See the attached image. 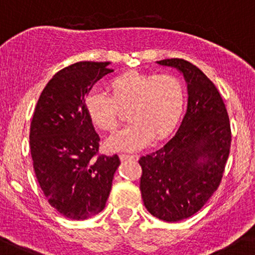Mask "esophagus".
<instances>
[{"label": "esophagus", "instance_id": "34e87169", "mask_svg": "<svg viewBox=\"0 0 255 255\" xmlns=\"http://www.w3.org/2000/svg\"><path fill=\"white\" fill-rule=\"evenodd\" d=\"M119 157H120V159H122V161H127V159H133V158H135V156H132V154H128V153H120Z\"/></svg>", "mask_w": 255, "mask_h": 255}]
</instances>
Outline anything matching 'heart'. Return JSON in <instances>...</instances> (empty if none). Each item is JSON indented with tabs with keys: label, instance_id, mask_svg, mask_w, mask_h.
Here are the masks:
<instances>
[{
	"label": "heart",
	"instance_id": "1",
	"mask_svg": "<svg viewBox=\"0 0 255 255\" xmlns=\"http://www.w3.org/2000/svg\"><path fill=\"white\" fill-rule=\"evenodd\" d=\"M110 94L91 89L83 106L97 128L114 132L122 122V110H128L130 125L109 138L112 149L135 151L152 138L169 136L180 122L185 108V88L182 81L169 73L128 71L108 82Z\"/></svg>",
	"mask_w": 255,
	"mask_h": 255
}]
</instances>
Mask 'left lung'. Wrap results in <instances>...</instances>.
<instances>
[{
  "label": "left lung",
  "instance_id": "obj_1",
  "mask_svg": "<svg viewBox=\"0 0 255 255\" xmlns=\"http://www.w3.org/2000/svg\"><path fill=\"white\" fill-rule=\"evenodd\" d=\"M183 72L188 110L162 148L140 157V190L146 209L167 222L188 219L219 189L230 154V118L221 94L203 71L183 59L157 61Z\"/></svg>",
  "mask_w": 255,
  "mask_h": 255
}]
</instances>
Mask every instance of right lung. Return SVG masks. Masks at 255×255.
Returning a JSON list of instances; mask_svg holds the SVG:
<instances>
[{
	"label": "right lung",
	"mask_w": 255,
	"mask_h": 255,
	"mask_svg": "<svg viewBox=\"0 0 255 255\" xmlns=\"http://www.w3.org/2000/svg\"><path fill=\"white\" fill-rule=\"evenodd\" d=\"M109 62L81 61L56 73L41 92L30 123L34 172L49 204L71 220H86L106 206L118 154H99V137L83 106Z\"/></svg>",
	"instance_id": "obj_1"
}]
</instances>
